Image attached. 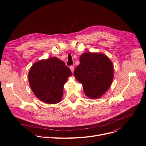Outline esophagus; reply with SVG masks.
I'll list each match as a JSON object with an SVG mask.
<instances>
[{
  "mask_svg": "<svg viewBox=\"0 0 146 146\" xmlns=\"http://www.w3.org/2000/svg\"><path fill=\"white\" fill-rule=\"evenodd\" d=\"M70 70L71 71V72L73 73L74 71V66H72V65L70 66Z\"/></svg>",
  "mask_w": 146,
  "mask_h": 146,
  "instance_id": "esophagus-1",
  "label": "esophagus"
}]
</instances>
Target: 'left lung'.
Instances as JSON below:
<instances>
[{"mask_svg": "<svg viewBox=\"0 0 146 146\" xmlns=\"http://www.w3.org/2000/svg\"><path fill=\"white\" fill-rule=\"evenodd\" d=\"M74 75L82 84L85 94L92 99L102 97L110 87L114 76L113 64L104 54L87 52L80 58Z\"/></svg>", "mask_w": 146, "mask_h": 146, "instance_id": "1", "label": "left lung"}]
</instances>
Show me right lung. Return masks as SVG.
<instances>
[{
    "instance_id": "add662e5",
    "label": "right lung",
    "mask_w": 146,
    "mask_h": 146,
    "mask_svg": "<svg viewBox=\"0 0 146 146\" xmlns=\"http://www.w3.org/2000/svg\"><path fill=\"white\" fill-rule=\"evenodd\" d=\"M72 72L57 57L41 60L33 64L29 72V85L35 96L48 104L59 103L64 85Z\"/></svg>"
}]
</instances>
